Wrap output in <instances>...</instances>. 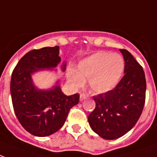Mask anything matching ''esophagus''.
Returning <instances> with one entry per match:
<instances>
[{
	"label": "esophagus",
	"mask_w": 157,
	"mask_h": 157,
	"mask_svg": "<svg viewBox=\"0 0 157 157\" xmlns=\"http://www.w3.org/2000/svg\"><path fill=\"white\" fill-rule=\"evenodd\" d=\"M86 99V95L84 94H81V95H80V101H83Z\"/></svg>",
	"instance_id": "1"
}]
</instances>
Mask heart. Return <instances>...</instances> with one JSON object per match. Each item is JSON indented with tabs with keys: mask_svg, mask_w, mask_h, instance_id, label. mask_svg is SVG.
Wrapping results in <instances>:
<instances>
[{
	"mask_svg": "<svg viewBox=\"0 0 157 157\" xmlns=\"http://www.w3.org/2000/svg\"><path fill=\"white\" fill-rule=\"evenodd\" d=\"M124 69L121 56L109 52H97L79 63L77 72L69 70L68 81L79 87L83 80H88L90 89L94 93H105L118 85Z\"/></svg>",
	"mask_w": 157,
	"mask_h": 157,
	"instance_id": "b5f03b06",
	"label": "heart"
}]
</instances>
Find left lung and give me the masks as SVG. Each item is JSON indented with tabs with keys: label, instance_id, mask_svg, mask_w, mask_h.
I'll list each match as a JSON object with an SVG mask.
<instances>
[{
	"label": "left lung",
	"instance_id": "obj_1",
	"mask_svg": "<svg viewBox=\"0 0 157 157\" xmlns=\"http://www.w3.org/2000/svg\"><path fill=\"white\" fill-rule=\"evenodd\" d=\"M120 52L125 74L113 90L93 96L95 108L88 117L92 130L107 140L117 139L130 131L145 105L147 83L142 67L128 50Z\"/></svg>",
	"mask_w": 157,
	"mask_h": 157
}]
</instances>
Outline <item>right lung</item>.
I'll use <instances>...</instances> for the list:
<instances>
[{
	"mask_svg": "<svg viewBox=\"0 0 157 157\" xmlns=\"http://www.w3.org/2000/svg\"><path fill=\"white\" fill-rule=\"evenodd\" d=\"M61 62L59 47H46L27 52L13 70L10 94L15 113L23 128L31 134L46 137L58 131L65 123L71 108L79 103L77 93L66 95L58 85L43 90L33 85L31 74L53 69ZM62 69L64 71L66 63Z\"/></svg>",
	"mask_w": 157,
	"mask_h": 157,
	"instance_id": "obj_1",
	"label": "right lung"
}]
</instances>
